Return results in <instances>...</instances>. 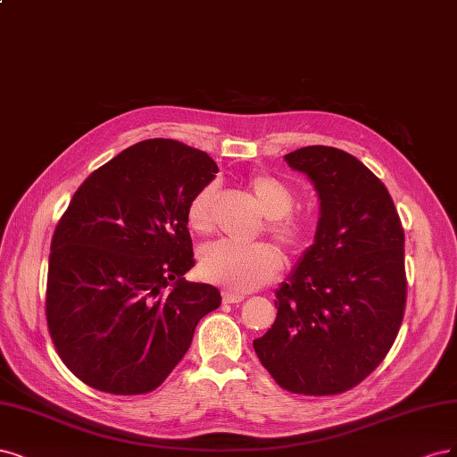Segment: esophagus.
<instances>
[{
	"instance_id": "esophagus-1",
	"label": "esophagus",
	"mask_w": 457,
	"mask_h": 457,
	"mask_svg": "<svg viewBox=\"0 0 457 457\" xmlns=\"http://www.w3.org/2000/svg\"><path fill=\"white\" fill-rule=\"evenodd\" d=\"M224 303H239L245 300L243 294H233V292H224Z\"/></svg>"
}]
</instances>
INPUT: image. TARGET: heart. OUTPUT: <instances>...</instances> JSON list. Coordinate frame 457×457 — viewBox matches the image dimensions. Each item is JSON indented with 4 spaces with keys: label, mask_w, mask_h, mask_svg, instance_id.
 <instances>
[{
    "label": "heart",
    "mask_w": 457,
    "mask_h": 457,
    "mask_svg": "<svg viewBox=\"0 0 457 457\" xmlns=\"http://www.w3.org/2000/svg\"><path fill=\"white\" fill-rule=\"evenodd\" d=\"M246 187L256 199L260 212L268 218L266 229L271 237L290 253H300L313 237L315 224L309 214L294 212L296 203L294 189L271 174H254L246 180ZM216 184H204L186 209V224L195 233H209L214 226ZM283 268L278 250L268 243L235 245L218 241L203 248L199 270L207 281L224 287L229 292L245 294L256 290L277 277Z\"/></svg>",
    "instance_id": "1"
}]
</instances>
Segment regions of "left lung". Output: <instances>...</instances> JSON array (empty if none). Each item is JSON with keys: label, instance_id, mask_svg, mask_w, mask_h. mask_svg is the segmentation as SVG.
Wrapping results in <instances>:
<instances>
[{"label": "left lung", "instance_id": "obj_1", "mask_svg": "<svg viewBox=\"0 0 457 457\" xmlns=\"http://www.w3.org/2000/svg\"><path fill=\"white\" fill-rule=\"evenodd\" d=\"M319 195V224L275 290L277 319L253 342L278 386L344 393L386 359L406 305L404 231L387 187L357 157L328 145L285 155Z\"/></svg>", "mask_w": 457, "mask_h": 457}]
</instances>
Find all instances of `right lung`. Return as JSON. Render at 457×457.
Masks as SVG:
<instances>
[{"label": "right lung", "instance_id": "add662e5", "mask_svg": "<svg viewBox=\"0 0 457 457\" xmlns=\"http://www.w3.org/2000/svg\"><path fill=\"white\" fill-rule=\"evenodd\" d=\"M218 172L182 142H138L73 194L49 254L47 325L62 362L83 384L142 395L163 384L222 296L189 283L195 266L189 199Z\"/></svg>", "mask_w": 457, "mask_h": 457}]
</instances>
